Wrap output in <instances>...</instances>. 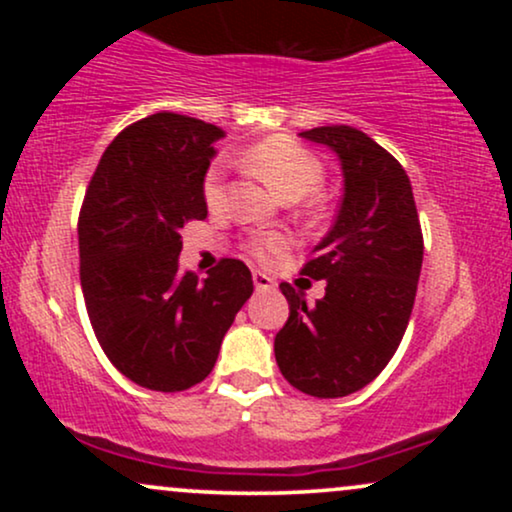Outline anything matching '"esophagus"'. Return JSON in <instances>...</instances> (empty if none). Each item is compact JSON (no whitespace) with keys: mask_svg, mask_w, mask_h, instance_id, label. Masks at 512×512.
Returning a JSON list of instances; mask_svg holds the SVG:
<instances>
[{"mask_svg":"<svg viewBox=\"0 0 512 512\" xmlns=\"http://www.w3.org/2000/svg\"><path fill=\"white\" fill-rule=\"evenodd\" d=\"M252 281H255V289L257 291H274L276 289V281L272 276L262 274V272H255L252 274Z\"/></svg>","mask_w":512,"mask_h":512,"instance_id":"esophagus-1","label":"esophagus"}]
</instances>
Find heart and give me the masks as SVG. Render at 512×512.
<instances>
[{"label":"heart","instance_id":"heart-1","mask_svg":"<svg viewBox=\"0 0 512 512\" xmlns=\"http://www.w3.org/2000/svg\"><path fill=\"white\" fill-rule=\"evenodd\" d=\"M240 166L252 175L274 187L281 197L301 199L315 192L322 182V163L313 151L286 137H269L248 146L238 156ZM202 195L209 207L223 199V163H211L202 178ZM248 248L257 260H274L284 250V238L279 236H252Z\"/></svg>","mask_w":512,"mask_h":512}]
</instances>
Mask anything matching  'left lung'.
I'll return each instance as SVG.
<instances>
[{
    "label": "left lung",
    "instance_id": "left-lung-1",
    "mask_svg": "<svg viewBox=\"0 0 512 512\" xmlns=\"http://www.w3.org/2000/svg\"><path fill=\"white\" fill-rule=\"evenodd\" d=\"M301 137L339 156L344 197L330 233L301 269L327 281L325 298L308 305L291 284L279 286L291 313L274 339V356L296 390L346 397L378 378L402 342L424 236L407 173L383 146L346 125L305 129Z\"/></svg>",
    "mask_w": 512,
    "mask_h": 512
}]
</instances>
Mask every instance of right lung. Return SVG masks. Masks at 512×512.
<instances>
[{"mask_svg":"<svg viewBox=\"0 0 512 512\" xmlns=\"http://www.w3.org/2000/svg\"><path fill=\"white\" fill-rule=\"evenodd\" d=\"M221 137L195 117H144L110 142L81 204L88 320L110 363L146 390L202 383L252 293L240 260L226 257L207 279L178 269L182 226L207 219L202 178Z\"/></svg>","mask_w":512,"mask_h":512,"instance_id":"add662e5","label":"right lung"}]
</instances>
